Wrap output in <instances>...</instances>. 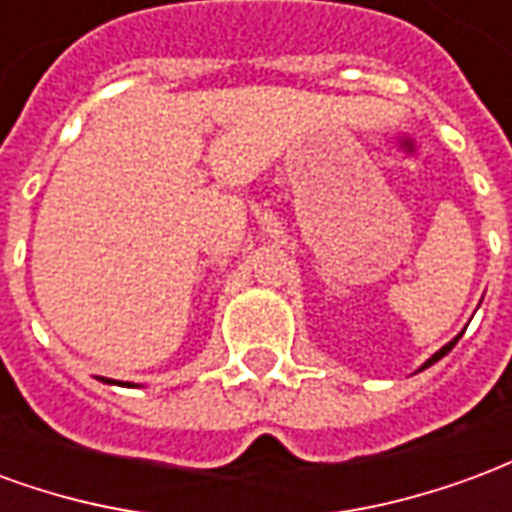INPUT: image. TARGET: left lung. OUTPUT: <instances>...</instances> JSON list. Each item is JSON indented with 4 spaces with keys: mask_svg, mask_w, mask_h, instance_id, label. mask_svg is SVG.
<instances>
[{
    "mask_svg": "<svg viewBox=\"0 0 512 512\" xmlns=\"http://www.w3.org/2000/svg\"><path fill=\"white\" fill-rule=\"evenodd\" d=\"M458 340H461V334H458V337H455V340H452V343H447V345H444V348H441V351H436V354L430 356L428 362H425V365L419 367V370H425V367H430V365H433V362H439L441 356H447V354H450V351H452V345L458 343Z\"/></svg>",
    "mask_w": 512,
    "mask_h": 512,
    "instance_id": "1",
    "label": "left lung"
}]
</instances>
